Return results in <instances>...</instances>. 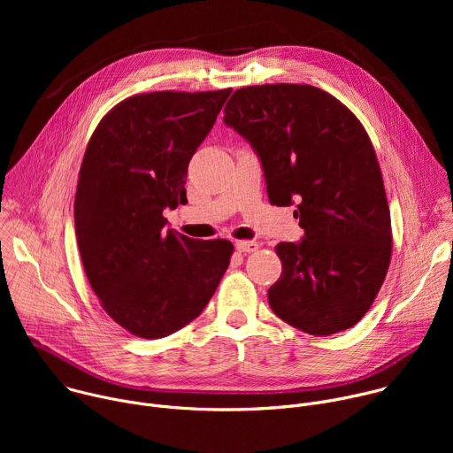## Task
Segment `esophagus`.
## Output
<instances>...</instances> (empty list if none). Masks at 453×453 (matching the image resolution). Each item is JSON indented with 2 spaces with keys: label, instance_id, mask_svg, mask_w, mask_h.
<instances>
[{
  "label": "esophagus",
  "instance_id": "34e87169",
  "mask_svg": "<svg viewBox=\"0 0 453 453\" xmlns=\"http://www.w3.org/2000/svg\"><path fill=\"white\" fill-rule=\"evenodd\" d=\"M257 242H254V240H240V242H236V249L240 250V252H254V250H257Z\"/></svg>",
  "mask_w": 453,
  "mask_h": 453
}]
</instances>
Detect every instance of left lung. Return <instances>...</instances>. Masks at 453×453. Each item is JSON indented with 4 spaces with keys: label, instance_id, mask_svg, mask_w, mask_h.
Segmentation results:
<instances>
[{
    "label": "left lung",
    "instance_id": "1",
    "mask_svg": "<svg viewBox=\"0 0 453 453\" xmlns=\"http://www.w3.org/2000/svg\"><path fill=\"white\" fill-rule=\"evenodd\" d=\"M224 123L262 161L271 204H297L301 242H281L269 304L287 325L332 335L371 308L391 264L393 233L381 170L358 118L306 84L236 89Z\"/></svg>",
    "mask_w": 453,
    "mask_h": 453
}]
</instances>
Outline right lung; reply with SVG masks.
<instances>
[{
    "instance_id": "obj_1",
    "label": "right lung",
    "mask_w": 453,
    "mask_h": 453,
    "mask_svg": "<svg viewBox=\"0 0 453 453\" xmlns=\"http://www.w3.org/2000/svg\"><path fill=\"white\" fill-rule=\"evenodd\" d=\"M229 93L134 95L88 143L75 196L82 265L107 315L136 337L161 339L199 317L229 267V240L166 231L163 217L188 203V163Z\"/></svg>"
}]
</instances>
